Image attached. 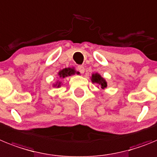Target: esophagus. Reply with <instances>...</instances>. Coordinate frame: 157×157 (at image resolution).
Listing matches in <instances>:
<instances>
[{
	"label": "esophagus",
	"mask_w": 157,
	"mask_h": 157,
	"mask_svg": "<svg viewBox=\"0 0 157 157\" xmlns=\"http://www.w3.org/2000/svg\"><path fill=\"white\" fill-rule=\"evenodd\" d=\"M77 70H78L80 73H84V67L83 66V65H78V66H77Z\"/></svg>",
	"instance_id": "1"
}]
</instances>
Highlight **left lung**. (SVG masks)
Masks as SVG:
<instances>
[{
    "mask_svg": "<svg viewBox=\"0 0 157 157\" xmlns=\"http://www.w3.org/2000/svg\"><path fill=\"white\" fill-rule=\"evenodd\" d=\"M91 80H92V83L97 84L98 86L100 88H102V89H104L105 88H107V81H106L105 79L103 78L99 73H93V74L92 75V78H91Z\"/></svg>",
    "mask_w": 157,
    "mask_h": 157,
    "instance_id": "1",
    "label": "left lung"
}]
</instances>
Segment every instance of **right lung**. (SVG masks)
<instances>
[{
  "instance_id": "obj_1",
  "label": "right lung",
  "mask_w": 157,
  "mask_h": 157,
  "mask_svg": "<svg viewBox=\"0 0 157 157\" xmlns=\"http://www.w3.org/2000/svg\"><path fill=\"white\" fill-rule=\"evenodd\" d=\"M75 73H76V74H80V73H79V72H77L73 68H65V69H62V70H60L59 72H58V76H59V77H61V78H65V77H69V76L74 75ZM61 84H62V83L58 81L56 84H54V87L59 88V87H61Z\"/></svg>"
}]
</instances>
